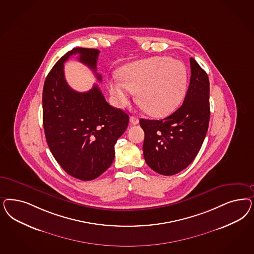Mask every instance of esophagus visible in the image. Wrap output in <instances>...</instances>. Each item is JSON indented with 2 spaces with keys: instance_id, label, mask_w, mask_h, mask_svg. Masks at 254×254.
<instances>
[{
  "instance_id": "1",
  "label": "esophagus",
  "mask_w": 254,
  "mask_h": 254,
  "mask_svg": "<svg viewBox=\"0 0 254 254\" xmlns=\"http://www.w3.org/2000/svg\"><path fill=\"white\" fill-rule=\"evenodd\" d=\"M130 123H131V124H133V125H136V124L139 123V120H138V118L131 116V118H130Z\"/></svg>"
}]
</instances>
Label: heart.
<instances>
[{"instance_id": "1", "label": "heart", "mask_w": 254, "mask_h": 254, "mask_svg": "<svg viewBox=\"0 0 254 254\" xmlns=\"http://www.w3.org/2000/svg\"><path fill=\"white\" fill-rule=\"evenodd\" d=\"M108 89L119 106L129 102V90L147 114L162 118L174 112L187 89L184 65L169 58H151L120 68L118 77L108 80Z\"/></svg>"}]
</instances>
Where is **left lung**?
<instances>
[{"mask_svg": "<svg viewBox=\"0 0 254 254\" xmlns=\"http://www.w3.org/2000/svg\"><path fill=\"white\" fill-rule=\"evenodd\" d=\"M190 80L182 106L164 120H140L145 132L143 153L147 165L164 176L185 169L199 152L210 117L209 80L193 58Z\"/></svg>", "mask_w": 254, "mask_h": 254, "instance_id": "8db88e82", "label": "left lung"}]
</instances>
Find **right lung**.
Wrapping results in <instances>:
<instances>
[{"mask_svg":"<svg viewBox=\"0 0 254 254\" xmlns=\"http://www.w3.org/2000/svg\"><path fill=\"white\" fill-rule=\"evenodd\" d=\"M98 49L75 48L50 70L43 89V125L49 149L70 176L92 180L107 170L115 157V144L126 131L129 116L111 107L97 85L77 92L67 84L64 64L73 56L96 72Z\"/></svg>","mask_w":254,"mask_h":254,"instance_id":"1","label":"right lung"}]
</instances>
